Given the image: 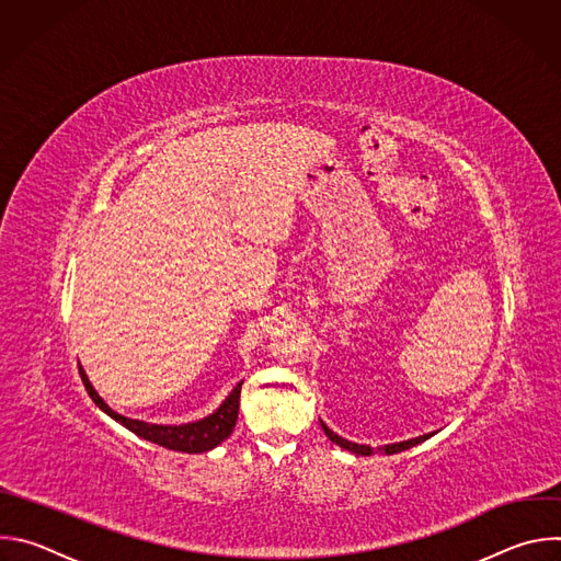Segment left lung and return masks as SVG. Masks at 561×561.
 I'll use <instances>...</instances> for the list:
<instances>
[{
    "label": "left lung",
    "mask_w": 561,
    "mask_h": 561,
    "mask_svg": "<svg viewBox=\"0 0 561 561\" xmlns=\"http://www.w3.org/2000/svg\"><path fill=\"white\" fill-rule=\"evenodd\" d=\"M322 424V431L327 433V437L333 442V444H337L340 448H344V450H351V453H355V455H362V457H368V455H373L375 453V448H370V446H366V444H355V442H348V439H344V437H340L337 433H333L324 422H319ZM435 433H428V435H420V437H413V439H407V442H394V444H386V446H379L377 450H381V453H386V455H394V453H402V450H409V448H413V446H417V444H422V442H426L428 437H433Z\"/></svg>",
    "instance_id": "8db88e82"
}]
</instances>
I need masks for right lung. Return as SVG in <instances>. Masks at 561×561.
<instances>
[{
    "instance_id": "add662e5",
    "label": "right lung",
    "mask_w": 561,
    "mask_h": 561,
    "mask_svg": "<svg viewBox=\"0 0 561 561\" xmlns=\"http://www.w3.org/2000/svg\"><path fill=\"white\" fill-rule=\"evenodd\" d=\"M79 373H82V381H84L91 399L108 417H113L117 424H122L124 428H128L137 437H141L146 442H152L157 446H164V448L180 450V453H206V450H213L215 446H219L224 439H228L234 424H237L239 390H242V381H239L230 390V394L219 404V409L213 411L210 415H206L197 422L171 426V424H148V422L130 420L126 415L115 413L104 402V399L98 394V390L93 388V383H91V379H89V375L84 373L82 366H79Z\"/></svg>"
}]
</instances>
